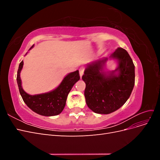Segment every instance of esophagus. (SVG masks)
Wrapping results in <instances>:
<instances>
[{
    "instance_id": "obj_1",
    "label": "esophagus",
    "mask_w": 160,
    "mask_h": 160,
    "mask_svg": "<svg viewBox=\"0 0 160 160\" xmlns=\"http://www.w3.org/2000/svg\"><path fill=\"white\" fill-rule=\"evenodd\" d=\"M79 75H80V77L81 78L82 76H83V73H84V67H81L79 69Z\"/></svg>"
}]
</instances>
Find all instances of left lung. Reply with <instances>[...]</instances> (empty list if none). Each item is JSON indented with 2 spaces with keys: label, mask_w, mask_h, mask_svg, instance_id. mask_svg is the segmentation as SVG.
<instances>
[{
  "label": "left lung",
  "mask_w": 160,
  "mask_h": 160,
  "mask_svg": "<svg viewBox=\"0 0 160 160\" xmlns=\"http://www.w3.org/2000/svg\"><path fill=\"white\" fill-rule=\"evenodd\" d=\"M118 61V67L112 71H103L108 58L88 63L82 79L86 84V103L93 112L109 114L125 104L135 84V66L126 50L118 48L110 56Z\"/></svg>",
  "instance_id": "obj_1"
}]
</instances>
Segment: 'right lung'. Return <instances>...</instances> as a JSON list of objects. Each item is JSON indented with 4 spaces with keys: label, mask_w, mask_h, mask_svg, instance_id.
Instances as JSON below:
<instances>
[{
    "label": "right lung",
    "mask_w": 160,
    "mask_h": 160,
    "mask_svg": "<svg viewBox=\"0 0 160 160\" xmlns=\"http://www.w3.org/2000/svg\"><path fill=\"white\" fill-rule=\"evenodd\" d=\"M22 67L23 61L19 64L17 81L24 102L34 112L41 115L54 116L60 114L65 108L67 96L71 89L76 82L80 79L79 71L77 70L66 75L61 84L54 90L48 93L31 95L27 93L22 88L20 73Z\"/></svg>",
    "instance_id": "right-lung-1"
}]
</instances>
